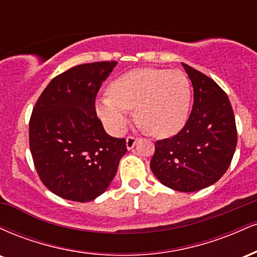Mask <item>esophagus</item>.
<instances>
[{"mask_svg": "<svg viewBox=\"0 0 257 257\" xmlns=\"http://www.w3.org/2000/svg\"><path fill=\"white\" fill-rule=\"evenodd\" d=\"M135 144H137V139H135L134 137H128V138H126V140H125L126 149L132 150L133 147L135 146Z\"/></svg>", "mask_w": 257, "mask_h": 257, "instance_id": "34e87169", "label": "esophagus"}]
</instances>
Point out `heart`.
<instances>
[{"mask_svg":"<svg viewBox=\"0 0 257 257\" xmlns=\"http://www.w3.org/2000/svg\"><path fill=\"white\" fill-rule=\"evenodd\" d=\"M191 85L180 70L135 69L114 79L110 93L96 100V113L111 134L124 132L132 108L144 131L153 137L175 135L186 124Z\"/></svg>","mask_w":257,"mask_h":257,"instance_id":"b5f03b06","label":"heart"}]
</instances>
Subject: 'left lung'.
Listing matches in <instances>:
<instances>
[{
	"mask_svg": "<svg viewBox=\"0 0 257 257\" xmlns=\"http://www.w3.org/2000/svg\"><path fill=\"white\" fill-rule=\"evenodd\" d=\"M193 85L190 118L175 137L156 143L151 170L172 190L194 192L209 187L228 169L237 146L231 102L211 78L182 63Z\"/></svg>",
	"mask_w": 257,
	"mask_h": 257,
	"instance_id": "left-lung-1",
	"label": "left lung"
}]
</instances>
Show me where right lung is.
Masks as SVG:
<instances>
[{
  "label": "right lung",
  "instance_id": "add662e5",
  "mask_svg": "<svg viewBox=\"0 0 257 257\" xmlns=\"http://www.w3.org/2000/svg\"><path fill=\"white\" fill-rule=\"evenodd\" d=\"M117 61L82 64L53 78L35 105L30 150L44 186L61 198L89 202L107 190L125 155L124 139L105 132L96 94Z\"/></svg>",
  "mask_w": 257,
  "mask_h": 257
}]
</instances>
